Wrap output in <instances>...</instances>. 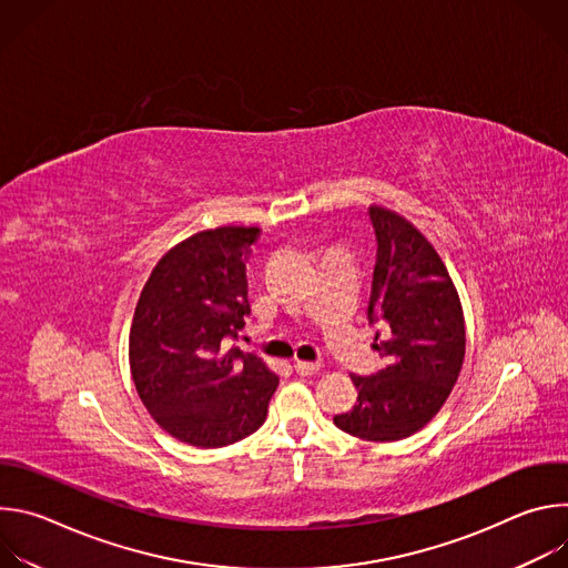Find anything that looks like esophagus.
<instances>
[{"label": "esophagus", "instance_id": "1", "mask_svg": "<svg viewBox=\"0 0 568 568\" xmlns=\"http://www.w3.org/2000/svg\"><path fill=\"white\" fill-rule=\"evenodd\" d=\"M318 368H321V364H316V362H301V359H298V362L294 364V371H296L298 375H314Z\"/></svg>", "mask_w": 568, "mask_h": 568}]
</instances>
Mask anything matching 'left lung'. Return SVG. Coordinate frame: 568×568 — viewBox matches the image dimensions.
Segmentation results:
<instances>
[{
  "label": "left lung",
  "mask_w": 568,
  "mask_h": 568,
  "mask_svg": "<svg viewBox=\"0 0 568 568\" xmlns=\"http://www.w3.org/2000/svg\"><path fill=\"white\" fill-rule=\"evenodd\" d=\"M377 261L368 318L382 321L384 366L353 375L357 404L335 425L362 440L390 443L420 432L449 397L465 359V318L452 276L432 242L399 213L371 206Z\"/></svg>",
  "instance_id": "8db88e82"
}]
</instances>
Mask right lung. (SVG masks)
Here are the masks:
<instances>
[{
	"mask_svg": "<svg viewBox=\"0 0 568 568\" xmlns=\"http://www.w3.org/2000/svg\"><path fill=\"white\" fill-rule=\"evenodd\" d=\"M258 226L200 231L169 250L148 276L130 328V371L152 420L204 449L254 434L278 375L231 346L252 312L247 261Z\"/></svg>",
	"mask_w": 568,
	"mask_h": 568,
	"instance_id": "add662e5",
	"label": "right lung"
}]
</instances>
